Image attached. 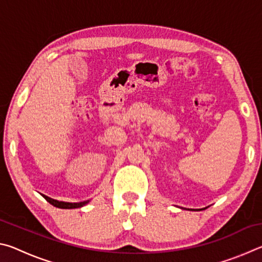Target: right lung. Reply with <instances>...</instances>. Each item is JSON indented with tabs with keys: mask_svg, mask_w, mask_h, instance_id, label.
<instances>
[{
	"mask_svg": "<svg viewBox=\"0 0 262 262\" xmlns=\"http://www.w3.org/2000/svg\"><path fill=\"white\" fill-rule=\"evenodd\" d=\"M43 198L46 199V201H48L56 208H62V209H73V208H79V207H83L84 205H86L89 201H84V202H78V203H72V202H63V201H57L54 200V199H51L46 196V195H42Z\"/></svg>",
	"mask_w": 262,
	"mask_h": 262,
	"instance_id": "1",
	"label": "right lung"
}]
</instances>
